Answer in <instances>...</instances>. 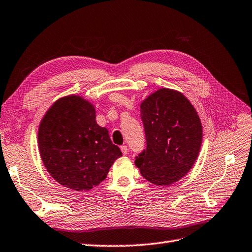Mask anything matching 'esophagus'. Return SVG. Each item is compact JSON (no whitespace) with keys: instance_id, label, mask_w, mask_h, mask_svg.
Listing matches in <instances>:
<instances>
[{"instance_id":"34e87169","label":"esophagus","mask_w":252,"mask_h":252,"mask_svg":"<svg viewBox=\"0 0 252 252\" xmlns=\"http://www.w3.org/2000/svg\"><path fill=\"white\" fill-rule=\"evenodd\" d=\"M121 151H122V153H123L124 155H126V154L128 153V148H127V146H125V145L121 146Z\"/></svg>"}]
</instances>
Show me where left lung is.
Listing matches in <instances>:
<instances>
[{
  "mask_svg": "<svg viewBox=\"0 0 252 252\" xmlns=\"http://www.w3.org/2000/svg\"><path fill=\"white\" fill-rule=\"evenodd\" d=\"M147 147L135 166L151 184L169 186L192 169L200 152L202 125L184 94L159 89L141 103Z\"/></svg>",
  "mask_w": 252,
  "mask_h": 252,
  "instance_id": "1",
  "label": "left lung"
}]
</instances>
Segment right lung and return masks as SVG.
Masks as SVG:
<instances>
[{"mask_svg": "<svg viewBox=\"0 0 252 252\" xmlns=\"http://www.w3.org/2000/svg\"><path fill=\"white\" fill-rule=\"evenodd\" d=\"M37 141L50 175L78 192L101 184L112 163L122 156L108 130L97 124L94 104L78 94L52 104L39 123Z\"/></svg>", "mask_w": 252, "mask_h": 252, "instance_id": "obj_1", "label": "right lung"}]
</instances>
